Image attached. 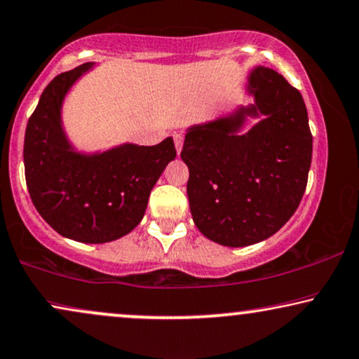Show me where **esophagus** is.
I'll return each mask as SVG.
<instances>
[{"label":"esophagus","instance_id":"obj_1","mask_svg":"<svg viewBox=\"0 0 359 359\" xmlns=\"http://www.w3.org/2000/svg\"><path fill=\"white\" fill-rule=\"evenodd\" d=\"M173 140H175V147H176V151L181 153L183 150V143H184V137L181 133H175L173 135Z\"/></svg>","mask_w":359,"mask_h":359}]
</instances>
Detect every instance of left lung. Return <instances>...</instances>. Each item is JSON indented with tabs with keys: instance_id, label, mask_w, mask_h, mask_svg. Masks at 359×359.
<instances>
[{
	"instance_id": "left-lung-1",
	"label": "left lung",
	"mask_w": 359,
	"mask_h": 359,
	"mask_svg": "<svg viewBox=\"0 0 359 359\" xmlns=\"http://www.w3.org/2000/svg\"><path fill=\"white\" fill-rule=\"evenodd\" d=\"M254 104L188 128L181 158L193 221L208 239L244 248L276 234L304 196L311 165L305 102L269 67L249 74ZM264 118L238 135L245 116Z\"/></svg>"
}]
</instances>
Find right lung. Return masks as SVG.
Instances as JSON below:
<instances>
[{
  "label": "right lung",
  "mask_w": 359,
  "mask_h": 359,
  "mask_svg": "<svg viewBox=\"0 0 359 359\" xmlns=\"http://www.w3.org/2000/svg\"><path fill=\"white\" fill-rule=\"evenodd\" d=\"M92 66L59 74L44 88L26 127L25 171L32 204L55 232L104 244L140 224L153 186L176 150L171 137L155 147L123 143L92 155L74 150L60 110L64 97Z\"/></svg>",
  "instance_id": "1"
}]
</instances>
